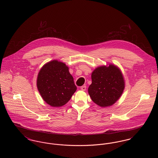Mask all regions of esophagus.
<instances>
[{
    "instance_id": "34e87169",
    "label": "esophagus",
    "mask_w": 158,
    "mask_h": 158,
    "mask_svg": "<svg viewBox=\"0 0 158 158\" xmlns=\"http://www.w3.org/2000/svg\"><path fill=\"white\" fill-rule=\"evenodd\" d=\"M86 86H81V89L82 90H86Z\"/></svg>"
}]
</instances>
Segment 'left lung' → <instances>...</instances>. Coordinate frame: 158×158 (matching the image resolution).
<instances>
[{
	"instance_id": "1",
	"label": "left lung",
	"mask_w": 158,
	"mask_h": 158,
	"mask_svg": "<svg viewBox=\"0 0 158 158\" xmlns=\"http://www.w3.org/2000/svg\"><path fill=\"white\" fill-rule=\"evenodd\" d=\"M91 79L88 93L93 102L101 107L113 105L124 89L123 74L119 68L112 64L96 68L92 73Z\"/></svg>"
}]
</instances>
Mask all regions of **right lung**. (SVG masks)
I'll list each match as a JSON object with an SVG mask.
<instances>
[{
    "label": "right lung",
    "instance_id": "1",
    "mask_svg": "<svg viewBox=\"0 0 158 158\" xmlns=\"http://www.w3.org/2000/svg\"><path fill=\"white\" fill-rule=\"evenodd\" d=\"M37 86L44 101L53 107L65 105L77 89L69 68L56 60L47 63L40 69Z\"/></svg>",
    "mask_w": 158,
    "mask_h": 158
}]
</instances>
